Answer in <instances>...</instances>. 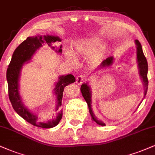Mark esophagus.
Returning a JSON list of instances; mask_svg holds the SVG:
<instances>
[{"instance_id": "obj_1", "label": "esophagus", "mask_w": 155, "mask_h": 155, "mask_svg": "<svg viewBox=\"0 0 155 155\" xmlns=\"http://www.w3.org/2000/svg\"><path fill=\"white\" fill-rule=\"evenodd\" d=\"M86 80V76L84 75H82V74H81V75H79L77 76V77H76V84H77L78 85H80L84 81Z\"/></svg>"}]
</instances>
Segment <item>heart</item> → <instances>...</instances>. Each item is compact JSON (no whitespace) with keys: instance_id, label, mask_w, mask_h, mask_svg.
<instances>
[{"instance_id":"b5f03b06","label":"heart","mask_w":155,"mask_h":155,"mask_svg":"<svg viewBox=\"0 0 155 155\" xmlns=\"http://www.w3.org/2000/svg\"><path fill=\"white\" fill-rule=\"evenodd\" d=\"M102 40L98 37L85 39L79 40L75 45L76 54L79 56L89 57V61L93 64H96L100 61L102 53ZM68 57L73 58L72 54L68 53Z\"/></svg>"}]
</instances>
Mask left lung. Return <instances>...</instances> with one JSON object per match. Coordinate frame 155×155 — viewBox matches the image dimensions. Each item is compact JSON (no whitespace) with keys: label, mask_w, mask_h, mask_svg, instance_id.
<instances>
[{"label":"left lung","mask_w":155,"mask_h":155,"mask_svg":"<svg viewBox=\"0 0 155 155\" xmlns=\"http://www.w3.org/2000/svg\"><path fill=\"white\" fill-rule=\"evenodd\" d=\"M136 44L137 46V61H138V65H139V71H140V75L141 76V79H142L143 81V84L145 87V91H144V96L147 94V89H148V78H147V72H148V63H147V61L146 57L144 56L142 50V48H141V43L139 42V40H136ZM113 57L107 58V59L103 61L101 63L102 67L108 66L111 64L113 62ZM81 94L84 98V100L87 102V105L89 107V113H90L91 116L94 121H95L97 124L100 125V126H105V124L101 122V121L98 120L97 118L94 117V114H93L92 108H91V92L90 89L88 87V85L87 84H83L81 87Z\"/></svg>","instance_id":"1"}]
</instances>
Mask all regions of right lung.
I'll return each instance as SVG.
<instances>
[{
    "label": "right lung",
    "instance_id": "1",
    "mask_svg": "<svg viewBox=\"0 0 155 155\" xmlns=\"http://www.w3.org/2000/svg\"><path fill=\"white\" fill-rule=\"evenodd\" d=\"M56 41L61 42L59 37L50 36V35L44 37H42V35H37L36 37H27V40L23 41L14 50L12 61L9 63L6 72L9 100H10L14 110L21 118H23L24 120L30 124L37 126V127L44 128H53L54 126H57L62 118V111L58 114L57 118L55 120H49L45 123L41 122L37 115L30 113L22 104L21 99L18 94V78H19L20 71H21L23 63L31 59V57L32 56L33 54L39 48L42 46V44L44 42H47L49 46H51L50 45L51 42H55ZM53 48H55L53 47ZM58 52L59 53L62 52L61 46L60 47ZM58 82L56 84L55 88L58 101L56 110H58V107L61 106V101H62L63 92L64 88L66 86L74 83L76 81L75 77L71 74L60 76Z\"/></svg>",
    "mask_w": 155,
    "mask_h": 155
}]
</instances>
